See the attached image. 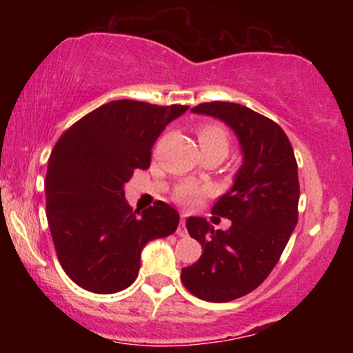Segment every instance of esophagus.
<instances>
[{"mask_svg": "<svg viewBox=\"0 0 353 353\" xmlns=\"http://www.w3.org/2000/svg\"><path fill=\"white\" fill-rule=\"evenodd\" d=\"M176 234H177V236H179V237H188V230H185V219H184V217L181 219L179 228H177Z\"/></svg>", "mask_w": 353, "mask_h": 353, "instance_id": "obj_1", "label": "esophagus"}]
</instances>
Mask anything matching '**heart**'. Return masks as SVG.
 <instances>
[{
	"label": "heart",
	"instance_id": "1",
	"mask_svg": "<svg viewBox=\"0 0 353 353\" xmlns=\"http://www.w3.org/2000/svg\"><path fill=\"white\" fill-rule=\"evenodd\" d=\"M199 144L202 152H217L221 156H228L229 152V132L224 125L217 123L204 124L199 129ZM205 190L194 184H182L176 189V199L184 205H194L201 199Z\"/></svg>",
	"mask_w": 353,
	"mask_h": 353
}]
</instances>
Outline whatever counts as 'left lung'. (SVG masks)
Returning <instances> with one entry per match:
<instances>
[{
    "instance_id": "obj_1",
    "label": "left lung",
    "mask_w": 353,
    "mask_h": 353,
    "mask_svg": "<svg viewBox=\"0 0 353 353\" xmlns=\"http://www.w3.org/2000/svg\"><path fill=\"white\" fill-rule=\"evenodd\" d=\"M190 111L217 117L236 132L242 165L212 208V214L232 221L228 230H214L204 217L185 221L204 250L196 264L182 269L181 281L202 301L230 302L265 281L297 225V161L281 125L252 109L214 101Z\"/></svg>"
}]
</instances>
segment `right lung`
I'll list each match as a JSON object with an SVG mask.
<instances>
[{"instance_id":"right-lung-1","label":"right lung","mask_w":353,"mask_h":353,"mask_svg":"<svg viewBox=\"0 0 353 353\" xmlns=\"http://www.w3.org/2000/svg\"><path fill=\"white\" fill-rule=\"evenodd\" d=\"M188 109L111 101L81 117L52 148L44 181L48 224L61 267L83 289H128L144 245L177 229L179 214L163 201L132 210L124 184L136 169L149 168L157 137Z\"/></svg>"}]
</instances>
